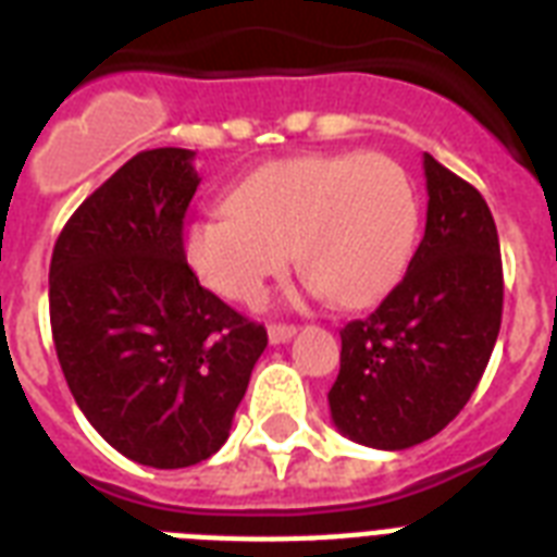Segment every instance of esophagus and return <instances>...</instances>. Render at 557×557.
<instances>
[{
  "label": "esophagus",
  "instance_id": "obj_1",
  "mask_svg": "<svg viewBox=\"0 0 557 557\" xmlns=\"http://www.w3.org/2000/svg\"><path fill=\"white\" fill-rule=\"evenodd\" d=\"M297 326H292V323H271L269 326V341L271 344H286V341L295 338Z\"/></svg>",
  "mask_w": 557,
  "mask_h": 557
}]
</instances>
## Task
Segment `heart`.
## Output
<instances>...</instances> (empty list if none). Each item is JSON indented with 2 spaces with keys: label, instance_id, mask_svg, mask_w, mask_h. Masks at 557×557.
Segmentation results:
<instances>
[{
  "label": "heart",
  "instance_id": "b5f03b06",
  "mask_svg": "<svg viewBox=\"0 0 557 557\" xmlns=\"http://www.w3.org/2000/svg\"><path fill=\"white\" fill-rule=\"evenodd\" d=\"M419 231L413 178L384 152L300 156L265 164L227 196V213L193 219L187 269L213 295L253 304L292 262L338 306L358 309L401 277Z\"/></svg>",
  "mask_w": 557,
  "mask_h": 557
}]
</instances>
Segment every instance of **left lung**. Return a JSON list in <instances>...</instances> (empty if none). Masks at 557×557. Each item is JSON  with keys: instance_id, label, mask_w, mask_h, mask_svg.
Masks as SVG:
<instances>
[{"instance_id": "1", "label": "left lung", "mask_w": 557, "mask_h": 557, "mask_svg": "<svg viewBox=\"0 0 557 557\" xmlns=\"http://www.w3.org/2000/svg\"><path fill=\"white\" fill-rule=\"evenodd\" d=\"M428 222L407 274L341 330L332 422L352 442L405 450L457 419L483 379L503 318L497 225L466 178L424 152Z\"/></svg>"}]
</instances>
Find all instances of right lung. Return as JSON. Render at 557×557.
I'll list each match as a JSON object with an SVG mask.
<instances>
[{
  "mask_svg": "<svg viewBox=\"0 0 557 557\" xmlns=\"http://www.w3.org/2000/svg\"><path fill=\"white\" fill-rule=\"evenodd\" d=\"M193 150L129 159L54 243L48 312L74 401L126 459L187 468L227 440L269 344L201 286L182 253L199 176Z\"/></svg>",
  "mask_w": 557,
  "mask_h": 557,
  "instance_id": "add662e5",
  "label": "right lung"
}]
</instances>
